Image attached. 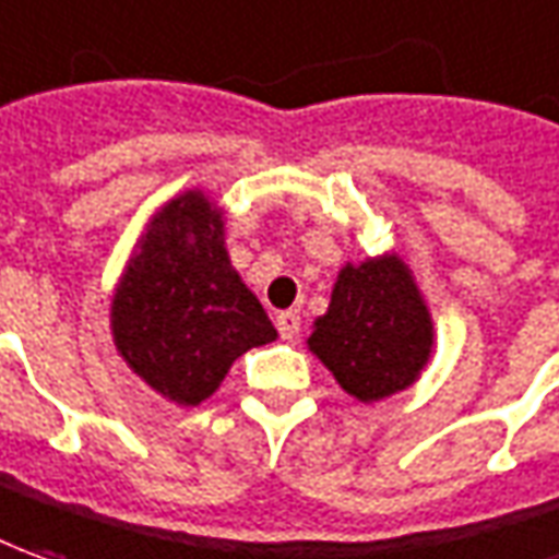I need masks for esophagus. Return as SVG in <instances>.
Wrapping results in <instances>:
<instances>
[{"mask_svg": "<svg viewBox=\"0 0 559 559\" xmlns=\"http://www.w3.org/2000/svg\"><path fill=\"white\" fill-rule=\"evenodd\" d=\"M276 329H280V334H283L286 341H292V337L301 331V317H298V310H283V313L276 317Z\"/></svg>", "mask_w": 559, "mask_h": 559, "instance_id": "obj_1", "label": "esophagus"}]
</instances>
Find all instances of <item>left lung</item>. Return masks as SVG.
<instances>
[{
  "label": "left lung",
  "mask_w": 559,
  "mask_h": 559,
  "mask_svg": "<svg viewBox=\"0 0 559 559\" xmlns=\"http://www.w3.org/2000/svg\"><path fill=\"white\" fill-rule=\"evenodd\" d=\"M307 346L359 402L407 390L432 353V319L402 258L346 264Z\"/></svg>",
  "instance_id": "8db88e82"
}]
</instances>
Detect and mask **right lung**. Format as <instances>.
Segmentation results:
<instances>
[{"instance_id":"add662e5","label":"right lung","mask_w":559,"mask_h":559,"mask_svg":"<svg viewBox=\"0 0 559 559\" xmlns=\"http://www.w3.org/2000/svg\"><path fill=\"white\" fill-rule=\"evenodd\" d=\"M111 334L127 365L185 407L210 399L246 349L276 341L200 191L169 200L145 228L111 298Z\"/></svg>"}]
</instances>
